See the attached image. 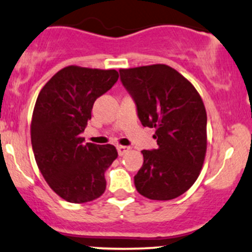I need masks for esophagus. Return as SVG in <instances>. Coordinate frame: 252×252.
Returning a JSON list of instances; mask_svg holds the SVG:
<instances>
[{"instance_id":"esophagus-1","label":"esophagus","mask_w":252,"mask_h":252,"mask_svg":"<svg viewBox=\"0 0 252 252\" xmlns=\"http://www.w3.org/2000/svg\"><path fill=\"white\" fill-rule=\"evenodd\" d=\"M116 150H118L119 155L123 156V155H125L127 151L129 150V148L128 147H124V145H118V147H116Z\"/></svg>"}]
</instances>
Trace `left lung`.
<instances>
[{
  "label": "left lung",
  "mask_w": 252,
  "mask_h": 252,
  "mask_svg": "<svg viewBox=\"0 0 252 252\" xmlns=\"http://www.w3.org/2000/svg\"><path fill=\"white\" fill-rule=\"evenodd\" d=\"M120 80L158 148L143 150L134 185L155 201L179 197L193 185L207 151V113L193 85L166 64L120 69Z\"/></svg>",
  "instance_id": "1"
}]
</instances>
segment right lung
<instances>
[{
	"mask_svg": "<svg viewBox=\"0 0 252 252\" xmlns=\"http://www.w3.org/2000/svg\"><path fill=\"white\" fill-rule=\"evenodd\" d=\"M115 69L62 68L37 97L31 143L37 166L61 198L85 203L105 190L104 172L118 158L114 145L84 143L80 137L94 103L118 82Z\"/></svg>",
	"mask_w": 252,
	"mask_h": 252,
	"instance_id": "add662e5",
	"label": "right lung"
}]
</instances>
